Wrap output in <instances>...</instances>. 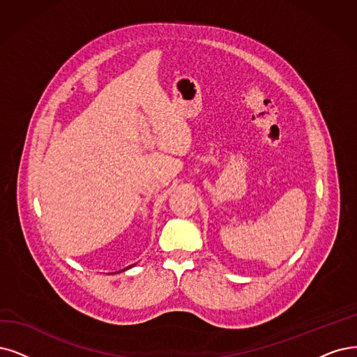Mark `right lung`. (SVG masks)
Returning a JSON list of instances; mask_svg holds the SVG:
<instances>
[{"mask_svg": "<svg viewBox=\"0 0 357 357\" xmlns=\"http://www.w3.org/2000/svg\"><path fill=\"white\" fill-rule=\"evenodd\" d=\"M132 266H134V265H132ZM132 266H128V268H125V269H123V271H126V269H129V268H132Z\"/></svg>", "mask_w": 357, "mask_h": 357, "instance_id": "right-lung-1", "label": "right lung"}]
</instances>
